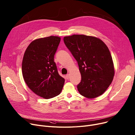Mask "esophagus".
I'll return each mask as SVG.
<instances>
[{
    "mask_svg": "<svg viewBox=\"0 0 135 135\" xmlns=\"http://www.w3.org/2000/svg\"><path fill=\"white\" fill-rule=\"evenodd\" d=\"M66 79H69V74H67V75H66Z\"/></svg>",
    "mask_w": 135,
    "mask_h": 135,
    "instance_id": "esophagus-1",
    "label": "esophagus"
}]
</instances>
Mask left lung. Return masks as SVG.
I'll list each match as a JSON object with an SVG mask.
<instances>
[{"mask_svg":"<svg viewBox=\"0 0 135 135\" xmlns=\"http://www.w3.org/2000/svg\"><path fill=\"white\" fill-rule=\"evenodd\" d=\"M77 61L81 80L77 86L81 95L92 99L103 94L111 84L114 68L110 50L99 38L73 35L64 38Z\"/></svg>","mask_w":135,"mask_h":135,"instance_id":"obj_1","label":"left lung"}]
</instances>
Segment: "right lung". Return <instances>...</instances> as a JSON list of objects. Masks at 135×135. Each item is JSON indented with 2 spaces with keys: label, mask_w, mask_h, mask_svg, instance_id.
<instances>
[{
  "label": "right lung",
  "mask_w": 135,
  "mask_h": 135,
  "mask_svg": "<svg viewBox=\"0 0 135 135\" xmlns=\"http://www.w3.org/2000/svg\"><path fill=\"white\" fill-rule=\"evenodd\" d=\"M61 41L58 36L36 39L27 47L23 58L22 74L31 90L44 99L60 94L65 79L57 71L54 55Z\"/></svg>",
  "instance_id": "right-lung-1"
}]
</instances>
